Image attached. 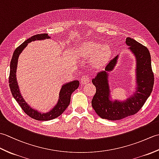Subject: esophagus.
Segmentation results:
<instances>
[{
  "mask_svg": "<svg viewBox=\"0 0 159 159\" xmlns=\"http://www.w3.org/2000/svg\"><path fill=\"white\" fill-rule=\"evenodd\" d=\"M90 81V79L88 76H83L80 79V83L83 85H85V84L88 83Z\"/></svg>",
  "mask_w": 159,
  "mask_h": 159,
  "instance_id": "obj_1",
  "label": "esophagus"
}]
</instances>
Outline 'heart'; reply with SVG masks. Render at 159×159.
<instances>
[{
    "label": "heart",
    "mask_w": 159,
    "mask_h": 159,
    "mask_svg": "<svg viewBox=\"0 0 159 159\" xmlns=\"http://www.w3.org/2000/svg\"><path fill=\"white\" fill-rule=\"evenodd\" d=\"M79 53L85 57L95 56L97 63H102L109 59L111 55V48L108 46H102L95 42H86L79 47Z\"/></svg>",
    "instance_id": "1"
}]
</instances>
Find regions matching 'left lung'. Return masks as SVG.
Instances as JSON below:
<instances>
[{
    "label": "left lung",
    "instance_id": "1",
    "mask_svg": "<svg viewBox=\"0 0 159 159\" xmlns=\"http://www.w3.org/2000/svg\"><path fill=\"white\" fill-rule=\"evenodd\" d=\"M126 43L136 58V91L125 101L111 100L108 72L112 71L116 66L118 59L117 55L107 63L104 70L98 73L92 79L96 92L92 105L98 116L102 119L119 120L137 113L152 92L154 80L149 50L130 38H126Z\"/></svg>",
    "mask_w": 159,
    "mask_h": 159
}]
</instances>
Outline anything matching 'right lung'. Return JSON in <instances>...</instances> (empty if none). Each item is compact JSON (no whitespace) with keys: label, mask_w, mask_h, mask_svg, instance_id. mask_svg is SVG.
<instances>
[{"label":"right lung","mask_w":159,"mask_h":159,"mask_svg":"<svg viewBox=\"0 0 159 159\" xmlns=\"http://www.w3.org/2000/svg\"><path fill=\"white\" fill-rule=\"evenodd\" d=\"M50 38V37L47 33H43V34L33 35L31 38L26 39L25 42H24L21 45L19 46L15 50L13 54L11 63H10L9 83L10 89H11L13 98L26 114H27L31 118L39 121H48L55 119V118L61 116L63 113V111L67 109V107L69 106L71 95H72V92H74L79 87V81L77 80L64 84L60 90L58 102L51 110L47 113H42L36 109H33L24 100L21 93H20L16 79V70L17 66H18V57L20 53L22 52V50L25 49V47H26L29 43L35 41V40H42Z\"/></svg>","instance_id":"1"}]
</instances>
